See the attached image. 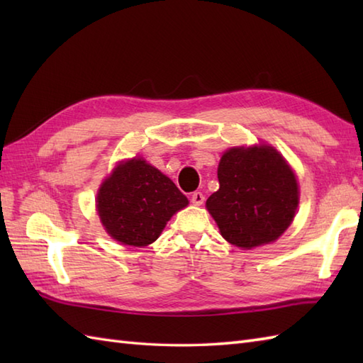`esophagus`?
<instances>
[{"mask_svg":"<svg viewBox=\"0 0 363 363\" xmlns=\"http://www.w3.org/2000/svg\"><path fill=\"white\" fill-rule=\"evenodd\" d=\"M191 203L195 206H201L204 203V195L201 191H194V194H191Z\"/></svg>","mask_w":363,"mask_h":363,"instance_id":"obj_1","label":"esophagus"}]
</instances>
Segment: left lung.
Listing matches in <instances>:
<instances>
[{"label":"left lung","mask_w":363,"mask_h":363,"mask_svg":"<svg viewBox=\"0 0 363 363\" xmlns=\"http://www.w3.org/2000/svg\"><path fill=\"white\" fill-rule=\"evenodd\" d=\"M220 189L206 201L221 235L238 248L274 242L295 217L298 184L272 146L233 148L218 165Z\"/></svg>","instance_id":"obj_1"}]
</instances>
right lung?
<instances>
[{
	"label": "right lung",
	"mask_w": 363,
	"mask_h": 363,
	"mask_svg": "<svg viewBox=\"0 0 363 363\" xmlns=\"http://www.w3.org/2000/svg\"><path fill=\"white\" fill-rule=\"evenodd\" d=\"M187 204L174 182L142 159L115 168L96 198L107 234L130 246L152 243L173 213Z\"/></svg>",
	"instance_id": "1"
}]
</instances>
